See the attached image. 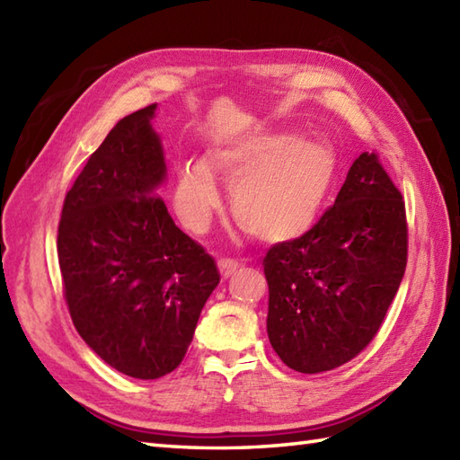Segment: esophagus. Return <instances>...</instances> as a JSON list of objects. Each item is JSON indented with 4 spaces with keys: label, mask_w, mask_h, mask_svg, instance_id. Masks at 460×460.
<instances>
[{
    "label": "esophagus",
    "mask_w": 460,
    "mask_h": 460,
    "mask_svg": "<svg viewBox=\"0 0 460 460\" xmlns=\"http://www.w3.org/2000/svg\"><path fill=\"white\" fill-rule=\"evenodd\" d=\"M217 267H219L221 277L227 279V277H231L233 272L239 269V262L235 259H219L217 261Z\"/></svg>",
    "instance_id": "1"
}]
</instances>
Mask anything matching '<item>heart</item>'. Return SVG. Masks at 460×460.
Instances as JSON below:
<instances>
[{
  "label": "heart",
  "mask_w": 460,
  "mask_h": 460,
  "mask_svg": "<svg viewBox=\"0 0 460 460\" xmlns=\"http://www.w3.org/2000/svg\"><path fill=\"white\" fill-rule=\"evenodd\" d=\"M336 154L328 144L288 132H252L215 140L199 162L175 168L173 209L185 227L201 233L219 208L213 178L229 185L235 221L252 237L288 243L318 223L334 188Z\"/></svg>",
  "instance_id": "obj_1"
}]
</instances>
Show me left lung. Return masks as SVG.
<instances>
[{"label":"left lung","mask_w":460,"mask_h":460,"mask_svg":"<svg viewBox=\"0 0 460 460\" xmlns=\"http://www.w3.org/2000/svg\"><path fill=\"white\" fill-rule=\"evenodd\" d=\"M262 265L269 340L290 369L320 374L356 358L407 265L405 203L377 154H361L314 227L270 247Z\"/></svg>","instance_id":"obj_1"}]
</instances>
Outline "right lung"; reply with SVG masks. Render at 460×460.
<instances>
[{"mask_svg": "<svg viewBox=\"0 0 460 460\" xmlns=\"http://www.w3.org/2000/svg\"><path fill=\"white\" fill-rule=\"evenodd\" d=\"M155 109L116 122L68 190L57 235L76 332L136 379H158L181 364L219 285L213 257L175 227L158 195L168 170L152 128Z\"/></svg>", "mask_w": 460, "mask_h": 460, "instance_id": "add662e5", "label": "right lung"}]
</instances>
